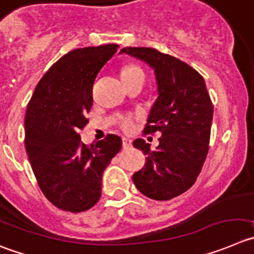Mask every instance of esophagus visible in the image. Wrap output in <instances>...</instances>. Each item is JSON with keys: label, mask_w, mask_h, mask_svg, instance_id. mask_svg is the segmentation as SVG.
<instances>
[{"label": "esophagus", "mask_w": 254, "mask_h": 254, "mask_svg": "<svg viewBox=\"0 0 254 254\" xmlns=\"http://www.w3.org/2000/svg\"><path fill=\"white\" fill-rule=\"evenodd\" d=\"M131 146H132L131 139L123 138V149H125V150H127V149H130Z\"/></svg>", "instance_id": "obj_1"}]
</instances>
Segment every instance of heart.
I'll use <instances>...</instances> for the list:
<instances>
[{"mask_svg": "<svg viewBox=\"0 0 254 254\" xmlns=\"http://www.w3.org/2000/svg\"><path fill=\"white\" fill-rule=\"evenodd\" d=\"M136 76H144L143 70H141L140 67H138V66L129 65L122 70L123 80L132 79V77H136ZM119 125L123 130H125V131H131V130L135 127V119L130 115L122 116V118L119 119Z\"/></svg>", "mask_w": 254, "mask_h": 254, "instance_id": "1", "label": "heart"}]
</instances>
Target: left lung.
Returning <instances> with one entry per match:
<instances>
[{
  "label": "left lung",
  "instance_id": "left-lung-1",
  "mask_svg": "<svg viewBox=\"0 0 254 254\" xmlns=\"http://www.w3.org/2000/svg\"><path fill=\"white\" fill-rule=\"evenodd\" d=\"M120 54L148 64L158 91L144 131L162 132L159 145L151 150L144 139L134 140L148 158L132 181L148 198L169 200L195 183L207 158L213 105L204 79L186 63L155 49L125 47Z\"/></svg>",
  "mask_w": 254,
  "mask_h": 254
}]
</instances>
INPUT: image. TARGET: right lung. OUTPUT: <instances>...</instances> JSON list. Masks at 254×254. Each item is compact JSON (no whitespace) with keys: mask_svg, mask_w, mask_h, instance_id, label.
I'll list each match as a JSON object with an SVG mask.
<instances>
[{"mask_svg":"<svg viewBox=\"0 0 254 254\" xmlns=\"http://www.w3.org/2000/svg\"><path fill=\"white\" fill-rule=\"evenodd\" d=\"M118 45L76 49L64 55L37 84L25 115V146L42 193L54 205L79 213L101 195V178L122 149L109 134L91 145L79 130L92 106V85Z\"/></svg>","mask_w":254,"mask_h":254,"instance_id":"right-lung-1","label":"right lung"}]
</instances>
